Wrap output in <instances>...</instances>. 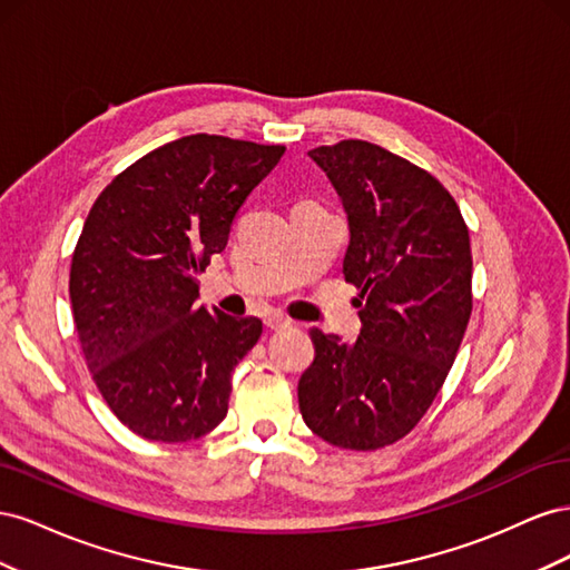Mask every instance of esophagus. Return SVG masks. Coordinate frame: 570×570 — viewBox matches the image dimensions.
I'll list each match as a JSON object with an SVG mask.
<instances>
[{"label": "esophagus", "instance_id": "1", "mask_svg": "<svg viewBox=\"0 0 570 570\" xmlns=\"http://www.w3.org/2000/svg\"><path fill=\"white\" fill-rule=\"evenodd\" d=\"M264 323H266V327H271V331H285V327L292 325V321L285 318L283 314H268L264 318Z\"/></svg>", "mask_w": 570, "mask_h": 570}]
</instances>
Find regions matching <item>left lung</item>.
Masks as SVG:
<instances>
[{
    "label": "left lung",
    "mask_w": 570,
    "mask_h": 570,
    "mask_svg": "<svg viewBox=\"0 0 570 570\" xmlns=\"http://www.w3.org/2000/svg\"><path fill=\"white\" fill-rule=\"evenodd\" d=\"M308 157L350 218L344 281L358 289L361 335L308 331L299 411L327 444L373 452L419 425L454 364L473 312L471 237L446 187L383 147L342 140Z\"/></svg>",
    "instance_id": "obj_1"
}]
</instances>
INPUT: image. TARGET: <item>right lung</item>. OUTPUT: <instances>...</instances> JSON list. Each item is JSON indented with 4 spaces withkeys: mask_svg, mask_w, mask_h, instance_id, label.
<instances>
[{
    "mask_svg": "<svg viewBox=\"0 0 570 570\" xmlns=\"http://www.w3.org/2000/svg\"><path fill=\"white\" fill-rule=\"evenodd\" d=\"M283 154L187 135L120 170L85 218L68 281L76 333L99 394L135 435L187 442L226 419L230 373L264 325L206 312L197 278Z\"/></svg>",
    "mask_w": 570,
    "mask_h": 570,
    "instance_id": "obj_1",
    "label": "right lung"
}]
</instances>
